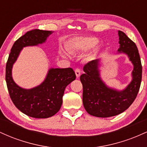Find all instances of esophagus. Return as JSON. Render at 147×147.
I'll use <instances>...</instances> for the list:
<instances>
[{
    "label": "esophagus",
    "mask_w": 147,
    "mask_h": 147,
    "mask_svg": "<svg viewBox=\"0 0 147 147\" xmlns=\"http://www.w3.org/2000/svg\"><path fill=\"white\" fill-rule=\"evenodd\" d=\"M75 72L76 76H77V78H78V77H80V75H81V70H79V68H77V69H75Z\"/></svg>",
    "instance_id": "obj_1"
}]
</instances>
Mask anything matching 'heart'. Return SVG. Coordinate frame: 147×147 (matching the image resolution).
I'll return each mask as SVG.
<instances>
[{"label": "heart", "instance_id": "obj_1", "mask_svg": "<svg viewBox=\"0 0 147 147\" xmlns=\"http://www.w3.org/2000/svg\"><path fill=\"white\" fill-rule=\"evenodd\" d=\"M99 40L93 37H83L73 39L71 42V49L73 52H86L92 49L98 44ZM97 52L95 51L88 57V60H92L97 56ZM64 56H67L68 54L65 52H63Z\"/></svg>", "mask_w": 147, "mask_h": 147}]
</instances>
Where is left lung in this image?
I'll return each instance as SVG.
<instances>
[{"mask_svg":"<svg viewBox=\"0 0 147 147\" xmlns=\"http://www.w3.org/2000/svg\"><path fill=\"white\" fill-rule=\"evenodd\" d=\"M117 54L127 55L133 65L132 79L123 90L109 87L101 77V59L91 61L84 67L85 73L80 80L83 85V104L88 114L98 117H109L125 111L134 102L140 87L142 64L137 46L122 31H118Z\"/></svg>","mask_w":147,"mask_h":147,"instance_id":"obj_1","label":"left lung"}]
</instances>
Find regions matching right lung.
I'll return each instance as SVG.
<instances>
[{"label": "right lung", "mask_w": 147, "mask_h": 147, "mask_svg": "<svg viewBox=\"0 0 147 147\" xmlns=\"http://www.w3.org/2000/svg\"><path fill=\"white\" fill-rule=\"evenodd\" d=\"M52 33V31L37 29L25 33L15 41L6 64L5 79L11 101L18 110L32 117L48 118L56 114L63 103L65 88L76 79L71 68H51L44 81L32 88H23L13 79V65L23 48L43 44Z\"/></svg>", "instance_id": "1"}]
</instances>
